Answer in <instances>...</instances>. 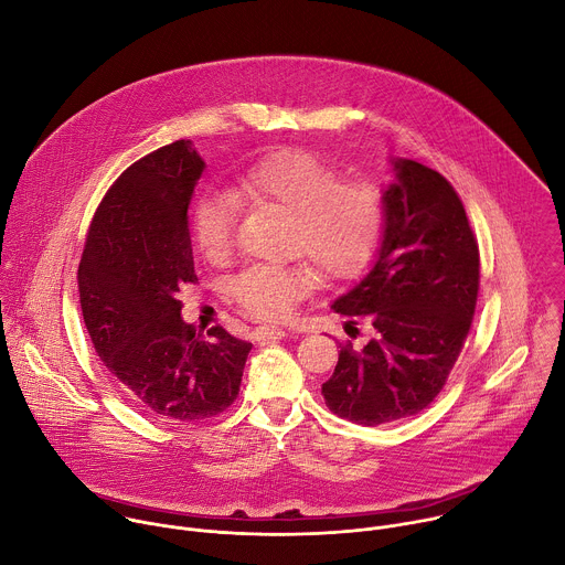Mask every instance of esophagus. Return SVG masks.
Wrapping results in <instances>:
<instances>
[{
    "mask_svg": "<svg viewBox=\"0 0 565 565\" xmlns=\"http://www.w3.org/2000/svg\"><path fill=\"white\" fill-rule=\"evenodd\" d=\"M287 331L285 329H278V327H256L254 329V338L260 343H267V341H280V338H285Z\"/></svg>",
    "mask_w": 565,
    "mask_h": 565,
    "instance_id": "1",
    "label": "esophagus"
}]
</instances>
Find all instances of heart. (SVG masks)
Listing matches in <instances>:
<instances>
[{
	"instance_id": "1",
	"label": "heart",
	"mask_w": 565,
	"mask_h": 565,
	"mask_svg": "<svg viewBox=\"0 0 565 565\" xmlns=\"http://www.w3.org/2000/svg\"><path fill=\"white\" fill-rule=\"evenodd\" d=\"M291 215L289 247L327 278H350L372 258L385 220L381 189L343 180L341 171L307 151H280L245 171L232 191H211L193 206V238L200 254L220 263L236 236L241 200ZM313 287L307 265H254L230 289L238 305L260 320H287Z\"/></svg>"
}]
</instances>
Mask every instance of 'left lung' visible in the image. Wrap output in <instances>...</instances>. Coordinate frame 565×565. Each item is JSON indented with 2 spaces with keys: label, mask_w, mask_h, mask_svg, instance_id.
<instances>
[{
  "label": "left lung",
  "mask_w": 565,
  "mask_h": 565,
  "mask_svg": "<svg viewBox=\"0 0 565 565\" xmlns=\"http://www.w3.org/2000/svg\"><path fill=\"white\" fill-rule=\"evenodd\" d=\"M376 260L331 309L370 322L322 383L327 407L359 425L394 423L443 390L468 338L479 296V245L461 198L438 171L392 160Z\"/></svg>",
  "instance_id": "obj_1"
}]
</instances>
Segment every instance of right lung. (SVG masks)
Listing matches in <instances>:
<instances>
[{"label": "right lung", "mask_w": 565, "mask_h": 565, "mask_svg": "<svg viewBox=\"0 0 565 565\" xmlns=\"http://www.w3.org/2000/svg\"><path fill=\"white\" fill-rule=\"evenodd\" d=\"M204 160L189 140L134 162L99 202L77 269L93 348L127 396L160 420L195 423L227 409L252 343L180 316L195 282L189 204Z\"/></svg>", "instance_id": "obj_1"}]
</instances>
